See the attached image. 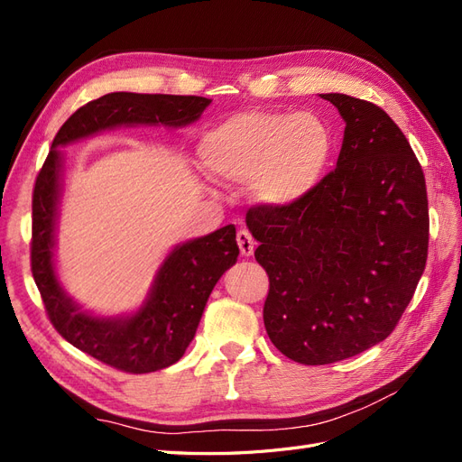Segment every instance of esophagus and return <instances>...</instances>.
Segmentation results:
<instances>
[{"instance_id":"1","label":"esophagus","mask_w":462,"mask_h":462,"mask_svg":"<svg viewBox=\"0 0 462 462\" xmlns=\"http://www.w3.org/2000/svg\"><path fill=\"white\" fill-rule=\"evenodd\" d=\"M236 245H239L243 256H253L256 243L253 239V235H250L246 229H241L239 233H236Z\"/></svg>"}]
</instances>
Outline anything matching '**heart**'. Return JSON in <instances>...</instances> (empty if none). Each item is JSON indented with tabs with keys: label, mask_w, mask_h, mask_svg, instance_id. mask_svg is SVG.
<instances>
[{
	"label": "heart",
	"mask_w": 462,
	"mask_h": 462,
	"mask_svg": "<svg viewBox=\"0 0 462 462\" xmlns=\"http://www.w3.org/2000/svg\"><path fill=\"white\" fill-rule=\"evenodd\" d=\"M333 153V134L314 114L250 109L221 121L200 144L204 165L233 185L250 183L270 208L300 202L318 187Z\"/></svg>",
	"instance_id": "b5f03b06"
}]
</instances>
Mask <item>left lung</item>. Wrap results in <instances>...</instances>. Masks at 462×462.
<instances>
[{
    "instance_id": "obj_1",
    "label": "left lung",
    "mask_w": 462,
    "mask_h": 462,
    "mask_svg": "<svg viewBox=\"0 0 462 462\" xmlns=\"http://www.w3.org/2000/svg\"><path fill=\"white\" fill-rule=\"evenodd\" d=\"M345 119L337 167L300 202L246 212L270 277L263 326L287 358L318 366L389 337L424 273L426 179L385 111L321 94Z\"/></svg>"
}]
</instances>
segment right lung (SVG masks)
<instances>
[{"label": "right lung", "mask_w": 462, "mask_h": 462, "mask_svg": "<svg viewBox=\"0 0 462 462\" xmlns=\"http://www.w3.org/2000/svg\"><path fill=\"white\" fill-rule=\"evenodd\" d=\"M202 96L111 92L79 107L55 134L32 192L31 270L48 318L65 341L104 365L148 374L175 365L200 324L209 292L239 256L235 226L179 245L165 258L141 310L127 318H96L65 295L53 270V236L61 194V153L75 143L121 125L194 123L209 106Z\"/></svg>", "instance_id": "add662e5"}]
</instances>
